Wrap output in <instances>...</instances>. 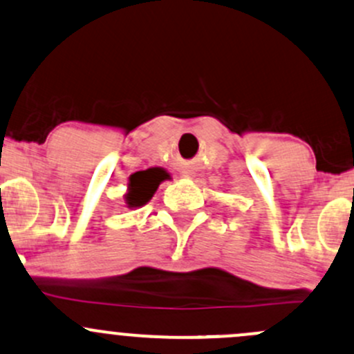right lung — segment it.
I'll list each match as a JSON object with an SVG mask.
<instances>
[{
  "label": "right lung",
  "mask_w": 354,
  "mask_h": 354,
  "mask_svg": "<svg viewBox=\"0 0 354 354\" xmlns=\"http://www.w3.org/2000/svg\"><path fill=\"white\" fill-rule=\"evenodd\" d=\"M166 178V173L161 169L139 171L133 173L129 180V193L125 195V202L129 207H142L152 198L159 183Z\"/></svg>",
  "instance_id": "1"
}]
</instances>
